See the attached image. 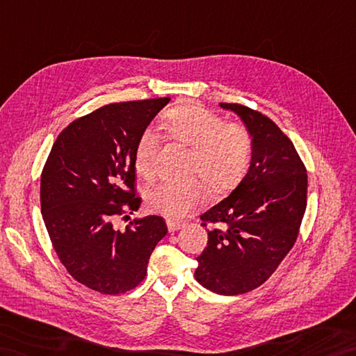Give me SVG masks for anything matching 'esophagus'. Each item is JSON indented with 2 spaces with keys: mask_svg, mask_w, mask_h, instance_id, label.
I'll return each mask as SVG.
<instances>
[{
  "mask_svg": "<svg viewBox=\"0 0 356 356\" xmlns=\"http://www.w3.org/2000/svg\"><path fill=\"white\" fill-rule=\"evenodd\" d=\"M167 226H168V230H170V232H177L179 229L184 227V222L175 221V220H168V221H167Z\"/></svg>",
  "mask_w": 356,
  "mask_h": 356,
  "instance_id": "obj_1",
  "label": "esophagus"
}]
</instances>
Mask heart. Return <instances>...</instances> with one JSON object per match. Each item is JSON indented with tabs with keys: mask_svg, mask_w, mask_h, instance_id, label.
Wrapping results in <instances>:
<instances>
[{
	"mask_svg": "<svg viewBox=\"0 0 356 356\" xmlns=\"http://www.w3.org/2000/svg\"><path fill=\"white\" fill-rule=\"evenodd\" d=\"M167 136L191 150L189 175L200 176L209 189L226 193L235 188L249 168L252 138L241 124H226L218 115L198 106H181L168 112ZM159 138L152 129L139 136L135 167L140 176L152 177L156 171ZM203 186L197 179L161 181L147 191L150 208L170 220H177L200 202Z\"/></svg>",
	"mask_w": 356,
	"mask_h": 356,
	"instance_id": "heart-1",
	"label": "heart"
}]
</instances>
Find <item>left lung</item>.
Here are the masks:
<instances>
[{
    "mask_svg": "<svg viewBox=\"0 0 356 356\" xmlns=\"http://www.w3.org/2000/svg\"><path fill=\"white\" fill-rule=\"evenodd\" d=\"M236 113L252 138L247 175L225 200L202 213L208 245L198 256L197 282L236 296L262 285L291 250L307 209V168L293 143L266 115L220 103Z\"/></svg>",
    "mask_w": 356,
    "mask_h": 356,
    "instance_id": "obj_1",
    "label": "left lung"
}]
</instances>
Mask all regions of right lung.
<instances>
[{"label":"right lung","mask_w":356,"mask_h":356,"mask_svg":"<svg viewBox=\"0 0 356 356\" xmlns=\"http://www.w3.org/2000/svg\"><path fill=\"white\" fill-rule=\"evenodd\" d=\"M168 102L165 97L103 106L72 121L49 152L40 177L42 218L65 268L90 290H134L168 232L158 216L135 218L124 230L115 226L118 216L139 209L136 144Z\"/></svg>","instance_id":"add662e5"}]
</instances>
